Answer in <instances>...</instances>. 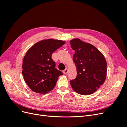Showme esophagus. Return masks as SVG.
<instances>
[{
  "label": "esophagus",
  "mask_w": 127,
  "mask_h": 127,
  "mask_svg": "<svg viewBox=\"0 0 127 127\" xmlns=\"http://www.w3.org/2000/svg\"><path fill=\"white\" fill-rule=\"evenodd\" d=\"M68 71V69H67V68H66V69H65L64 70V75H66V74H67Z\"/></svg>",
  "instance_id": "esophagus-1"
}]
</instances>
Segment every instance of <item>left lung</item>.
Returning <instances> with one entry per match:
<instances>
[{
  "label": "left lung",
  "mask_w": 127,
  "mask_h": 127,
  "mask_svg": "<svg viewBox=\"0 0 127 127\" xmlns=\"http://www.w3.org/2000/svg\"><path fill=\"white\" fill-rule=\"evenodd\" d=\"M70 43L75 51L73 60L77 68L76 78L70 82L71 87L79 94H93L105 82L107 71L105 58L94 45L79 39H72Z\"/></svg>",
  "instance_id": "8db88e82"
}]
</instances>
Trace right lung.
Returning <instances> with one entry per match:
<instances>
[{
    "label": "right lung",
    "mask_w": 127,
    "mask_h": 127,
    "mask_svg": "<svg viewBox=\"0 0 127 127\" xmlns=\"http://www.w3.org/2000/svg\"><path fill=\"white\" fill-rule=\"evenodd\" d=\"M64 43L59 40H43L27 51L23 61L22 74L25 83L34 92L46 94L55 87L63 73L56 68L51 56Z\"/></svg>",
    "instance_id": "obj_1"
}]
</instances>
